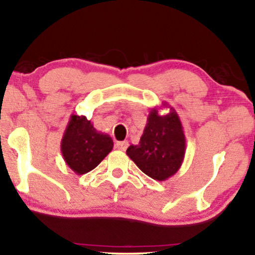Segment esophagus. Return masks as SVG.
<instances>
[{
	"mask_svg": "<svg viewBox=\"0 0 255 255\" xmlns=\"http://www.w3.org/2000/svg\"><path fill=\"white\" fill-rule=\"evenodd\" d=\"M116 147L121 151H125L128 147V141H117Z\"/></svg>",
	"mask_w": 255,
	"mask_h": 255,
	"instance_id": "1",
	"label": "esophagus"
}]
</instances>
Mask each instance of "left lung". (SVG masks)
<instances>
[{
	"mask_svg": "<svg viewBox=\"0 0 255 255\" xmlns=\"http://www.w3.org/2000/svg\"><path fill=\"white\" fill-rule=\"evenodd\" d=\"M169 109L166 115L158 109ZM127 154L138 168L156 181H166L182 166L186 154V135L180 117L166 102L152 108L138 145H131Z\"/></svg>",
	"mask_w": 255,
	"mask_h": 255,
	"instance_id": "8db88e82",
	"label": "left lung"
}]
</instances>
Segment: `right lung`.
I'll return each instance as SVG.
<instances>
[{
  "instance_id": "add662e5",
  "label": "right lung",
  "mask_w": 255,
  "mask_h": 255,
  "mask_svg": "<svg viewBox=\"0 0 255 255\" xmlns=\"http://www.w3.org/2000/svg\"><path fill=\"white\" fill-rule=\"evenodd\" d=\"M113 147L109 134L97 131L87 117L72 115L61 139V153L73 172L82 175L93 170Z\"/></svg>"
}]
</instances>
